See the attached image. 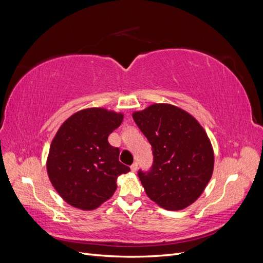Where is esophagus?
I'll use <instances>...</instances> for the list:
<instances>
[{
	"label": "esophagus",
	"instance_id": "34e87169",
	"mask_svg": "<svg viewBox=\"0 0 263 263\" xmlns=\"http://www.w3.org/2000/svg\"><path fill=\"white\" fill-rule=\"evenodd\" d=\"M137 168H138V164L135 162L132 166H130V170H132V172H136L137 171Z\"/></svg>",
	"mask_w": 263,
	"mask_h": 263
}]
</instances>
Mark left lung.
<instances>
[{"label":"left lung","instance_id":"1","mask_svg":"<svg viewBox=\"0 0 263 263\" xmlns=\"http://www.w3.org/2000/svg\"><path fill=\"white\" fill-rule=\"evenodd\" d=\"M133 118L153 147L151 170L138 172L148 197L168 211L193 204L214 170V150L202 125L186 110L166 103L136 110Z\"/></svg>","mask_w":263,"mask_h":263}]
</instances>
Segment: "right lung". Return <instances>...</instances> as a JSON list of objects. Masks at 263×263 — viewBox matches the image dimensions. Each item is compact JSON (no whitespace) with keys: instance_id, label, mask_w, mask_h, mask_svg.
Here are the masks:
<instances>
[{"instance_id":"add662e5","label":"right lung","mask_w":263,"mask_h":263,"mask_svg":"<svg viewBox=\"0 0 263 263\" xmlns=\"http://www.w3.org/2000/svg\"><path fill=\"white\" fill-rule=\"evenodd\" d=\"M123 118V113L90 107L59 127L46 165L52 186L69 205L82 211L100 208L113 196L118 176L130 171L119 162V149L107 139Z\"/></svg>"}]
</instances>
